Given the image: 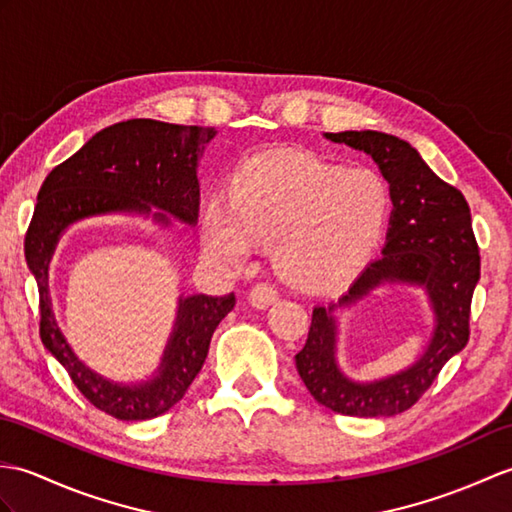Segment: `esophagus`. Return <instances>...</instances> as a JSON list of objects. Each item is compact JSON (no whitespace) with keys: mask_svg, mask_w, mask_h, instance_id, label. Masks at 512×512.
Instances as JSON below:
<instances>
[{"mask_svg":"<svg viewBox=\"0 0 512 512\" xmlns=\"http://www.w3.org/2000/svg\"><path fill=\"white\" fill-rule=\"evenodd\" d=\"M277 299H279V292L272 288V285H268V283L255 285V288L251 290V294H248V303H251L253 307H257V310H266V307L275 303Z\"/></svg>","mask_w":512,"mask_h":512,"instance_id":"esophagus-1","label":"esophagus"}]
</instances>
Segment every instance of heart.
Segmentation results:
<instances>
[{
  "instance_id": "obj_1",
  "label": "heart",
  "mask_w": 512,
  "mask_h": 512,
  "mask_svg": "<svg viewBox=\"0 0 512 512\" xmlns=\"http://www.w3.org/2000/svg\"><path fill=\"white\" fill-rule=\"evenodd\" d=\"M390 209L388 185L373 170H340L299 152L248 159L231 194L200 209L202 248L227 266L270 244L279 275L301 288L342 277L375 244Z\"/></svg>"
}]
</instances>
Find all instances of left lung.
<instances>
[{
	"label": "left lung",
	"instance_id": "8db88e82",
	"mask_svg": "<svg viewBox=\"0 0 512 512\" xmlns=\"http://www.w3.org/2000/svg\"><path fill=\"white\" fill-rule=\"evenodd\" d=\"M327 141L368 154L390 185L392 211L382 257L373 259L338 303L312 312L296 371L310 395L347 417H392L406 412L432 386L447 360L469 340L471 296L480 281V253L471 211L456 187L441 181L408 141L377 130L325 133ZM384 284L421 287L431 301L435 329L420 358L403 372L360 383L337 364L338 309L363 300Z\"/></svg>",
	"mask_w": 512,
	"mask_h": 512
}]
</instances>
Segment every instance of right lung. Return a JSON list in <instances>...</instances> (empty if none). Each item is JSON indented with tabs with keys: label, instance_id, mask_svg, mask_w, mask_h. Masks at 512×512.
<instances>
[{
	"label": "right lung",
	"instance_id": "add662e5",
	"mask_svg": "<svg viewBox=\"0 0 512 512\" xmlns=\"http://www.w3.org/2000/svg\"><path fill=\"white\" fill-rule=\"evenodd\" d=\"M209 126L128 120L95 133L85 146L47 174L26 233V261L39 285L43 347L65 366L71 382L95 408L120 421H148L183 399L205 364L220 320L235 294H181L161 364L141 382H113L95 373L69 347L50 296V264L71 224L98 216H141L159 227L172 218L198 220V161L211 139Z\"/></svg>",
	"mask_w": 512,
	"mask_h": 512
}]
</instances>
